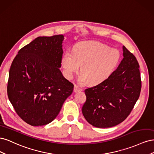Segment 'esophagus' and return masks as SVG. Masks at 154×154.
Wrapping results in <instances>:
<instances>
[{
    "instance_id": "obj_1",
    "label": "esophagus",
    "mask_w": 154,
    "mask_h": 154,
    "mask_svg": "<svg viewBox=\"0 0 154 154\" xmlns=\"http://www.w3.org/2000/svg\"><path fill=\"white\" fill-rule=\"evenodd\" d=\"M82 91V89L80 87H79L77 85H74V92H80Z\"/></svg>"
}]
</instances>
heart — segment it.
Segmentation results:
<instances>
[{"instance_id":"heart-1","label":"heart","mask_w":154,"mask_h":154,"mask_svg":"<svg viewBox=\"0 0 154 154\" xmlns=\"http://www.w3.org/2000/svg\"><path fill=\"white\" fill-rule=\"evenodd\" d=\"M121 53L117 49L96 41L76 44L72 52L66 51L62 58L65 76L71 79L81 66L80 83L97 85L107 80L118 67Z\"/></svg>"}]
</instances>
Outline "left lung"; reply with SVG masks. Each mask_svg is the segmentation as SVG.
Returning <instances> with one entry per match:
<instances>
[{"instance_id": "obj_1", "label": "left lung", "mask_w": 154, "mask_h": 154, "mask_svg": "<svg viewBox=\"0 0 154 154\" xmlns=\"http://www.w3.org/2000/svg\"><path fill=\"white\" fill-rule=\"evenodd\" d=\"M123 58L117 69L101 83L86 88L82 113L88 123L97 128L117 125L131 112L141 89L139 65L125 46Z\"/></svg>"}]
</instances>
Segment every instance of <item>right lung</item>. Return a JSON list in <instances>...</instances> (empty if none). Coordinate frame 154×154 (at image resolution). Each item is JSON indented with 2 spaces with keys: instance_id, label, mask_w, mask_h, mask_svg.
I'll return each instance as SVG.
<instances>
[{
  "instance_id": "1",
  "label": "right lung",
  "mask_w": 154,
  "mask_h": 154,
  "mask_svg": "<svg viewBox=\"0 0 154 154\" xmlns=\"http://www.w3.org/2000/svg\"><path fill=\"white\" fill-rule=\"evenodd\" d=\"M63 35L40 36L19 50L9 72L8 96L18 116L31 126L53 121L74 85L62 75Z\"/></svg>"
}]
</instances>
